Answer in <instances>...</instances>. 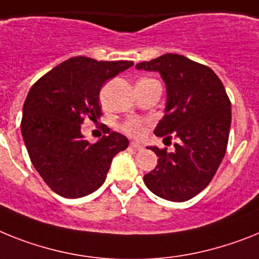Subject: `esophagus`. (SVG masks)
I'll return each mask as SVG.
<instances>
[{"label": "esophagus", "instance_id": "esophagus-1", "mask_svg": "<svg viewBox=\"0 0 259 259\" xmlns=\"http://www.w3.org/2000/svg\"><path fill=\"white\" fill-rule=\"evenodd\" d=\"M130 146L136 150H143L142 145H140V143H137V142H130Z\"/></svg>", "mask_w": 259, "mask_h": 259}]
</instances>
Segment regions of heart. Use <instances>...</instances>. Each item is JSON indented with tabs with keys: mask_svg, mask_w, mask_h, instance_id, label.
Instances as JSON below:
<instances>
[{
	"mask_svg": "<svg viewBox=\"0 0 259 259\" xmlns=\"http://www.w3.org/2000/svg\"><path fill=\"white\" fill-rule=\"evenodd\" d=\"M123 130H125V133H127L129 136L140 137L142 136L143 130H145V123H143L142 119L132 118L129 119L127 122H125V125H123Z\"/></svg>",
	"mask_w": 259,
	"mask_h": 259,
	"instance_id": "1",
	"label": "heart"
}]
</instances>
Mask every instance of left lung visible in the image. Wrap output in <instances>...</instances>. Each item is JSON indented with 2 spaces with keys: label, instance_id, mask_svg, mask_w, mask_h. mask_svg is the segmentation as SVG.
<instances>
[{
  "label": "left lung",
  "instance_id": "8db88e82",
  "mask_svg": "<svg viewBox=\"0 0 259 259\" xmlns=\"http://www.w3.org/2000/svg\"><path fill=\"white\" fill-rule=\"evenodd\" d=\"M136 68L160 73L167 89L166 114L154 133L178 138L172 153L149 147L159 159L143 182L162 199L187 201L210 183L225 155L232 122L229 97L209 67L183 55L166 54Z\"/></svg>",
  "mask_w": 259,
  "mask_h": 259
}]
</instances>
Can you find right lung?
I'll return each instance as SVG.
<instances>
[{"mask_svg": "<svg viewBox=\"0 0 259 259\" xmlns=\"http://www.w3.org/2000/svg\"><path fill=\"white\" fill-rule=\"evenodd\" d=\"M133 64L76 56L42 76L27 93L21 122L26 149L46 184L60 196L77 199L99 190L114 155L129 145L110 129L89 143L81 123L100 118L101 87Z\"/></svg>", "mask_w": 259, "mask_h": 259, "instance_id": "obj_1", "label": "right lung"}]
</instances>
